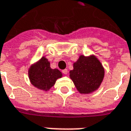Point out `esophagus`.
Returning <instances> with one entry per match:
<instances>
[{
    "mask_svg": "<svg viewBox=\"0 0 131 131\" xmlns=\"http://www.w3.org/2000/svg\"><path fill=\"white\" fill-rule=\"evenodd\" d=\"M62 73L64 74H68V70H67V69H65L62 70Z\"/></svg>",
    "mask_w": 131,
    "mask_h": 131,
    "instance_id": "1",
    "label": "esophagus"
}]
</instances>
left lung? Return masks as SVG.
Listing matches in <instances>:
<instances>
[{"label": "left lung", "instance_id": "obj_1", "mask_svg": "<svg viewBox=\"0 0 131 131\" xmlns=\"http://www.w3.org/2000/svg\"><path fill=\"white\" fill-rule=\"evenodd\" d=\"M69 77L80 93L89 94L100 86L104 77V69L96 56L81 54L74 63V69L69 71Z\"/></svg>", "mask_w": 131, "mask_h": 131}]
</instances>
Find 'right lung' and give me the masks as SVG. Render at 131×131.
<instances>
[{"label": "right lung", "instance_id": "right-lung-1", "mask_svg": "<svg viewBox=\"0 0 131 131\" xmlns=\"http://www.w3.org/2000/svg\"><path fill=\"white\" fill-rule=\"evenodd\" d=\"M28 74L31 83L38 89L45 91H49L56 81L62 77L60 70L51 69L50 62L45 57L30 67Z\"/></svg>", "mask_w": 131, "mask_h": 131}]
</instances>
